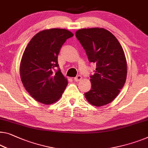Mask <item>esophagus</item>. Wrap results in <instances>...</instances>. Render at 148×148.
<instances>
[{
  "instance_id": "obj_1",
  "label": "esophagus",
  "mask_w": 148,
  "mask_h": 148,
  "mask_svg": "<svg viewBox=\"0 0 148 148\" xmlns=\"http://www.w3.org/2000/svg\"><path fill=\"white\" fill-rule=\"evenodd\" d=\"M82 77L80 75H78V76L75 77L74 80L75 82H79V81H80L82 80Z\"/></svg>"
}]
</instances>
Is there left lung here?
Listing matches in <instances>:
<instances>
[{
	"instance_id": "8db88e82",
	"label": "left lung",
	"mask_w": 148,
	"mask_h": 148,
	"mask_svg": "<svg viewBox=\"0 0 148 148\" xmlns=\"http://www.w3.org/2000/svg\"><path fill=\"white\" fill-rule=\"evenodd\" d=\"M76 36L88 60L96 65L95 73L90 76L91 89L84 94L86 98L97 107L110 103L126 80L127 62L122 46L111 32L102 28L78 30Z\"/></svg>"
}]
</instances>
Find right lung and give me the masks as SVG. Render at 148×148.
<instances>
[{"instance_id": "1", "label": "right lung", "mask_w": 148, "mask_h": 148, "mask_svg": "<svg viewBox=\"0 0 148 148\" xmlns=\"http://www.w3.org/2000/svg\"><path fill=\"white\" fill-rule=\"evenodd\" d=\"M74 36L69 30L51 28L37 33L28 44L20 65V75L25 89L36 101L51 104L58 101L68 85L59 70L58 55L63 44Z\"/></svg>"}]
</instances>
